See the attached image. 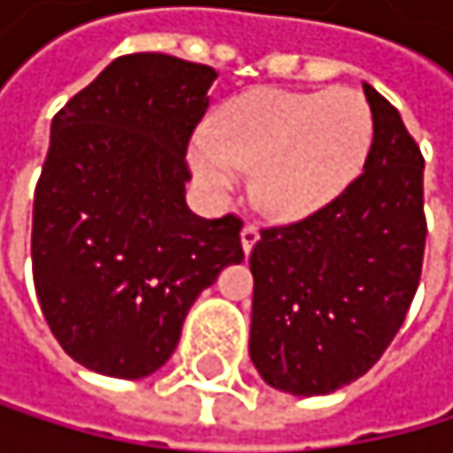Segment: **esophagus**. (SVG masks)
<instances>
[{"label":"esophagus","mask_w":453,"mask_h":453,"mask_svg":"<svg viewBox=\"0 0 453 453\" xmlns=\"http://www.w3.org/2000/svg\"><path fill=\"white\" fill-rule=\"evenodd\" d=\"M260 239V228H257V222H247L244 228H242V247L244 252H250L255 247V242Z\"/></svg>","instance_id":"1"}]
</instances>
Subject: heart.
<instances>
[{
	"label": "heart",
	"mask_w": 453,
	"mask_h": 453,
	"mask_svg": "<svg viewBox=\"0 0 453 453\" xmlns=\"http://www.w3.org/2000/svg\"><path fill=\"white\" fill-rule=\"evenodd\" d=\"M372 108L345 89H252L225 103L211 135L193 143V168L211 193H231L242 168L252 196L274 217H304L358 173L372 143Z\"/></svg>",
	"instance_id": "1"
}]
</instances>
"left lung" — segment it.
Wrapping results in <instances>:
<instances>
[{"label":"left lung","instance_id":"1","mask_svg":"<svg viewBox=\"0 0 453 453\" xmlns=\"http://www.w3.org/2000/svg\"><path fill=\"white\" fill-rule=\"evenodd\" d=\"M364 171L312 214L260 228L250 269V358L269 386L315 396L375 367L416 296L426 217L424 154L370 83Z\"/></svg>","mask_w":453,"mask_h":453}]
</instances>
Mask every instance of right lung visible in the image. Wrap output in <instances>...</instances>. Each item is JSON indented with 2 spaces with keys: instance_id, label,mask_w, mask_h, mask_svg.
I'll use <instances>...</instances> for the list:
<instances>
[{
  "instance_id": "add662e5",
  "label": "right lung",
  "mask_w": 453,
  "mask_h": 453,
  "mask_svg": "<svg viewBox=\"0 0 453 453\" xmlns=\"http://www.w3.org/2000/svg\"><path fill=\"white\" fill-rule=\"evenodd\" d=\"M214 78L209 65L127 54L54 116L32 277L50 332L95 372L160 370L201 290L244 260L239 214L206 219L184 203L187 146Z\"/></svg>"
}]
</instances>
